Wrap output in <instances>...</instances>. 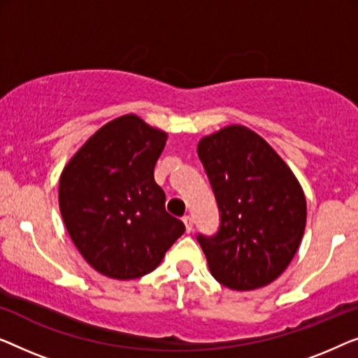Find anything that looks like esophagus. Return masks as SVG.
Masks as SVG:
<instances>
[{
    "instance_id": "esophagus-1",
    "label": "esophagus",
    "mask_w": 358,
    "mask_h": 358,
    "mask_svg": "<svg viewBox=\"0 0 358 358\" xmlns=\"http://www.w3.org/2000/svg\"><path fill=\"white\" fill-rule=\"evenodd\" d=\"M183 222H185L186 231H188V234H191V231H193V225H194V222H193V217H189V215H185V217H183Z\"/></svg>"
}]
</instances>
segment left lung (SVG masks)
<instances>
[{"mask_svg":"<svg viewBox=\"0 0 358 358\" xmlns=\"http://www.w3.org/2000/svg\"><path fill=\"white\" fill-rule=\"evenodd\" d=\"M198 155L220 210L214 236H198L214 279L234 290L275 280L299 250L306 224L301 185L253 129L230 124L204 136Z\"/></svg>","mask_w":358,"mask_h":358,"instance_id":"8db88e82","label":"left lung"}]
</instances>
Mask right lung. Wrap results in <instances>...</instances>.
<instances>
[{
	"label": "right lung",
	"mask_w": 358,
	"mask_h": 358,
	"mask_svg": "<svg viewBox=\"0 0 358 358\" xmlns=\"http://www.w3.org/2000/svg\"><path fill=\"white\" fill-rule=\"evenodd\" d=\"M167 133L138 115H123L95 131L64 165L59 210L83 258L110 279L152 273L185 231L165 210L154 167Z\"/></svg>",
	"instance_id": "obj_1"
}]
</instances>
